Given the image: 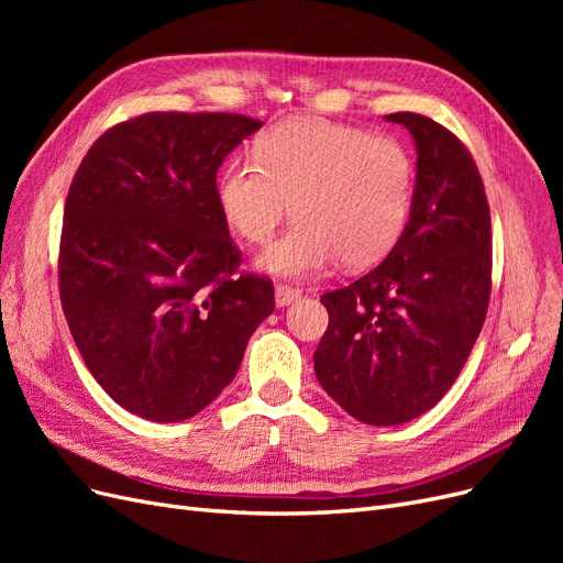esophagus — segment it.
<instances>
[{"mask_svg":"<svg viewBox=\"0 0 563 563\" xmlns=\"http://www.w3.org/2000/svg\"><path fill=\"white\" fill-rule=\"evenodd\" d=\"M302 296L300 288L296 286H288V284H277L275 286V300H277V308H286V305L296 302Z\"/></svg>","mask_w":563,"mask_h":563,"instance_id":"esophagus-1","label":"esophagus"}]
</instances>
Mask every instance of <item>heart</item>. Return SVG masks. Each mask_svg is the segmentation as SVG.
Here are the masks:
<instances>
[{
  "label": "heart",
  "mask_w": 563,
  "mask_h": 563,
  "mask_svg": "<svg viewBox=\"0 0 563 563\" xmlns=\"http://www.w3.org/2000/svg\"><path fill=\"white\" fill-rule=\"evenodd\" d=\"M416 162L395 135L291 117L253 145V162H232L218 180L225 223L263 246L291 213L296 223L261 255V269L308 277L335 258L378 263L399 242L413 209Z\"/></svg>",
  "instance_id": "obj_1"
}]
</instances>
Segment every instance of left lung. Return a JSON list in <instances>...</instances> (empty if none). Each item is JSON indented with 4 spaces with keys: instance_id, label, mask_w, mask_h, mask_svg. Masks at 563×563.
<instances>
[{
    "instance_id": "8db88e82",
    "label": "left lung",
    "mask_w": 563,
    "mask_h": 563,
    "mask_svg": "<svg viewBox=\"0 0 563 563\" xmlns=\"http://www.w3.org/2000/svg\"><path fill=\"white\" fill-rule=\"evenodd\" d=\"M418 150L413 209L399 242L364 277L321 296L329 327L314 373L366 424H401L446 395L490 300V211L470 150L418 112L385 117Z\"/></svg>"
}]
</instances>
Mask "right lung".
Listing matches in <instances>:
<instances>
[{
  "mask_svg": "<svg viewBox=\"0 0 563 563\" xmlns=\"http://www.w3.org/2000/svg\"><path fill=\"white\" fill-rule=\"evenodd\" d=\"M261 119L147 112L110 126L67 192L58 288L84 364L133 416L178 422L232 383L275 286L240 272L218 166Z\"/></svg>",
  "mask_w": 563,
  "mask_h": 563,
  "instance_id": "1",
  "label": "right lung"
}]
</instances>
